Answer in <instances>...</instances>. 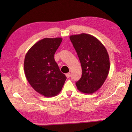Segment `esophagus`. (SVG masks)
I'll return each instance as SVG.
<instances>
[{
	"mask_svg": "<svg viewBox=\"0 0 132 132\" xmlns=\"http://www.w3.org/2000/svg\"><path fill=\"white\" fill-rule=\"evenodd\" d=\"M70 76H71V74H70V73H67V74H66V76L67 78H69V77H70Z\"/></svg>",
	"mask_w": 132,
	"mask_h": 132,
	"instance_id": "obj_1",
	"label": "esophagus"
}]
</instances>
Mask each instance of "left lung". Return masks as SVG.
<instances>
[{
  "mask_svg": "<svg viewBox=\"0 0 132 132\" xmlns=\"http://www.w3.org/2000/svg\"><path fill=\"white\" fill-rule=\"evenodd\" d=\"M81 63L82 76L76 82L80 92L93 94L108 77L110 63L106 48L97 38L82 33L70 36Z\"/></svg>",
  "mask_w": 132,
  "mask_h": 132,
  "instance_id": "obj_1",
  "label": "left lung"
}]
</instances>
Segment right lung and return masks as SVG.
I'll list each match as a JSON object with an SVG mask.
<instances>
[{
    "mask_svg": "<svg viewBox=\"0 0 132 132\" xmlns=\"http://www.w3.org/2000/svg\"><path fill=\"white\" fill-rule=\"evenodd\" d=\"M62 38H45L27 52L24 62L26 77L35 91L45 97L59 94L66 79L55 61Z\"/></svg>",
    "mask_w": 132,
    "mask_h": 132,
    "instance_id": "add662e5",
    "label": "right lung"
}]
</instances>
